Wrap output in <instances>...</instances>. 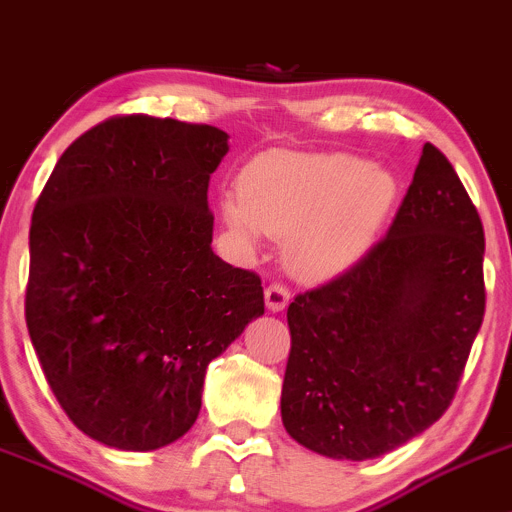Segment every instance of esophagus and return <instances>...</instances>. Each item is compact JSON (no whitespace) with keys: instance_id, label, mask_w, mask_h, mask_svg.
<instances>
[{"instance_id":"obj_1","label":"esophagus","mask_w":512,"mask_h":512,"mask_svg":"<svg viewBox=\"0 0 512 512\" xmlns=\"http://www.w3.org/2000/svg\"><path fill=\"white\" fill-rule=\"evenodd\" d=\"M265 305L270 312H282L287 305H290V292H287L285 285L280 282H272L265 290Z\"/></svg>"}]
</instances>
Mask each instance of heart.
I'll return each instance as SVG.
<instances>
[{"label":"heart","instance_id":"b5f03b06","mask_svg":"<svg viewBox=\"0 0 512 512\" xmlns=\"http://www.w3.org/2000/svg\"><path fill=\"white\" fill-rule=\"evenodd\" d=\"M240 192L222 200L237 240L255 247L262 232L287 235L290 265L307 277H327L365 255L400 185L385 167L360 157L272 152L245 167Z\"/></svg>","mask_w":512,"mask_h":512}]
</instances>
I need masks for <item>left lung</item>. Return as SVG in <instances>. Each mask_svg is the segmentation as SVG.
<instances>
[{
	"instance_id": "obj_1",
	"label": "left lung",
	"mask_w": 512,
	"mask_h": 512,
	"mask_svg": "<svg viewBox=\"0 0 512 512\" xmlns=\"http://www.w3.org/2000/svg\"><path fill=\"white\" fill-rule=\"evenodd\" d=\"M483 255L478 210L428 142L388 235L287 307L290 438L327 458L370 460L428 430L483 325Z\"/></svg>"
}]
</instances>
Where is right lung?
<instances>
[{
	"mask_svg": "<svg viewBox=\"0 0 512 512\" xmlns=\"http://www.w3.org/2000/svg\"><path fill=\"white\" fill-rule=\"evenodd\" d=\"M227 132L104 119L59 157L29 230L27 330L74 425L157 450L195 425L207 365L265 312L255 272L212 250Z\"/></svg>",
	"mask_w": 512,
	"mask_h": 512,
	"instance_id": "right-lung-1",
	"label": "right lung"
}]
</instances>
